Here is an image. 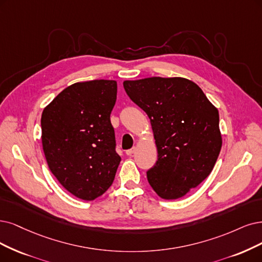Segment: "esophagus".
Instances as JSON below:
<instances>
[{
  "label": "esophagus",
  "instance_id": "esophagus-1",
  "mask_svg": "<svg viewBox=\"0 0 262 262\" xmlns=\"http://www.w3.org/2000/svg\"><path fill=\"white\" fill-rule=\"evenodd\" d=\"M137 151V148L136 147H133L132 149H129V150H126V154H127V156H129V157H132L133 154Z\"/></svg>",
  "mask_w": 262,
  "mask_h": 262
}]
</instances>
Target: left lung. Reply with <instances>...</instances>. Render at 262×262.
I'll list each match as a JSON object with an SVG mask.
<instances>
[{"label": "left lung", "mask_w": 262, "mask_h": 262, "mask_svg": "<svg viewBox=\"0 0 262 262\" xmlns=\"http://www.w3.org/2000/svg\"><path fill=\"white\" fill-rule=\"evenodd\" d=\"M129 98L149 116L159 159L148 181L164 200H177L205 180L221 150L218 109L185 77L124 81Z\"/></svg>", "instance_id": "left-lung-1"}]
</instances>
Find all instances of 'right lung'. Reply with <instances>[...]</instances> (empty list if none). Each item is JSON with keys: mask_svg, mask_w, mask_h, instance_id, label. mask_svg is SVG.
<instances>
[{"mask_svg": "<svg viewBox=\"0 0 262 262\" xmlns=\"http://www.w3.org/2000/svg\"><path fill=\"white\" fill-rule=\"evenodd\" d=\"M113 80L68 86L42 113V146L50 170L71 194L93 201L110 188L121 157L115 152L110 114Z\"/></svg>", "mask_w": 262, "mask_h": 262, "instance_id": "add662e5", "label": "right lung"}]
</instances>
